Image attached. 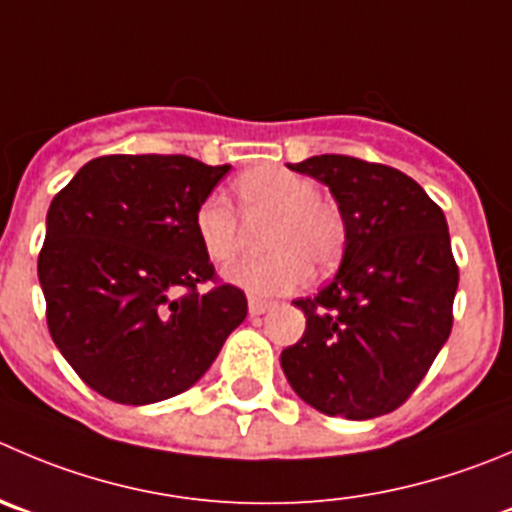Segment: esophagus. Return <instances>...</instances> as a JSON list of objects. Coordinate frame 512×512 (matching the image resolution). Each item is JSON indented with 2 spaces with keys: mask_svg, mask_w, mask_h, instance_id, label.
<instances>
[{
  "mask_svg": "<svg viewBox=\"0 0 512 512\" xmlns=\"http://www.w3.org/2000/svg\"><path fill=\"white\" fill-rule=\"evenodd\" d=\"M269 309H271V301L259 299V296H251V299H248V314L251 316H261Z\"/></svg>",
  "mask_w": 512,
  "mask_h": 512,
  "instance_id": "esophagus-1",
  "label": "esophagus"
}]
</instances>
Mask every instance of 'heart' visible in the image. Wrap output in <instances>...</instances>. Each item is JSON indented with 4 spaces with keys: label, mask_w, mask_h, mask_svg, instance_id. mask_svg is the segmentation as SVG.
<instances>
[{
    "label": "heart",
    "mask_w": 512,
    "mask_h": 512,
    "mask_svg": "<svg viewBox=\"0 0 512 512\" xmlns=\"http://www.w3.org/2000/svg\"><path fill=\"white\" fill-rule=\"evenodd\" d=\"M238 213L248 223L269 221L264 248L269 253L228 269V281L259 296L284 294L314 271L334 269L347 243L342 208L319 196L316 180L279 165H256L233 180ZM221 196L203 198L196 208V236L213 264H228L241 253L243 223Z\"/></svg>",
    "instance_id": "heart-1"
}]
</instances>
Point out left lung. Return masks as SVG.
<instances>
[{
	"label": "left lung",
	"mask_w": 512,
	"mask_h": 512,
	"mask_svg": "<svg viewBox=\"0 0 512 512\" xmlns=\"http://www.w3.org/2000/svg\"><path fill=\"white\" fill-rule=\"evenodd\" d=\"M289 168L329 186L347 243L337 276L294 301L306 329L281 352V367L294 392L324 415H387L410 399L450 337L460 271L445 213L389 165L314 155Z\"/></svg>",
	"instance_id": "obj_1"
}]
</instances>
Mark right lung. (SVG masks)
Returning <instances> with one entry per match:
<instances>
[{
  "label": "right lung",
  "mask_w": 512,
  "mask_h": 512,
  "mask_svg": "<svg viewBox=\"0 0 512 512\" xmlns=\"http://www.w3.org/2000/svg\"><path fill=\"white\" fill-rule=\"evenodd\" d=\"M228 170L188 155H102L52 198L37 259L47 326L102 397L150 405L186 392L246 319V294L218 279L193 226Z\"/></svg>",
  "instance_id": "add662e5"
}]
</instances>
